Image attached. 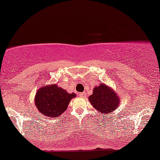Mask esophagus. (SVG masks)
Segmentation results:
<instances>
[{
	"label": "esophagus",
	"mask_w": 160,
	"mask_h": 160,
	"mask_svg": "<svg viewBox=\"0 0 160 160\" xmlns=\"http://www.w3.org/2000/svg\"><path fill=\"white\" fill-rule=\"evenodd\" d=\"M78 96L81 97V98H85L86 94H85V92H81V93H79V94H78Z\"/></svg>",
	"instance_id": "34e87169"
}]
</instances>
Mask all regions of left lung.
Wrapping results in <instances>:
<instances>
[{"label":"left lung","instance_id":"8db88e82","mask_svg":"<svg viewBox=\"0 0 160 160\" xmlns=\"http://www.w3.org/2000/svg\"><path fill=\"white\" fill-rule=\"evenodd\" d=\"M89 100L94 108L100 114L106 116L112 113L119 103V99L116 93L104 84L95 87L93 94L89 97Z\"/></svg>","mask_w":160,"mask_h":160}]
</instances>
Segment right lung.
Instances as JSON below:
<instances>
[{"mask_svg":"<svg viewBox=\"0 0 160 160\" xmlns=\"http://www.w3.org/2000/svg\"><path fill=\"white\" fill-rule=\"evenodd\" d=\"M75 94H69L56 85L44 86L38 91L35 95V105L38 109L48 117L60 116L67 109L69 101Z\"/></svg>","mask_w":160,"mask_h":160,"instance_id":"add662e5","label":"right lung"}]
</instances>
